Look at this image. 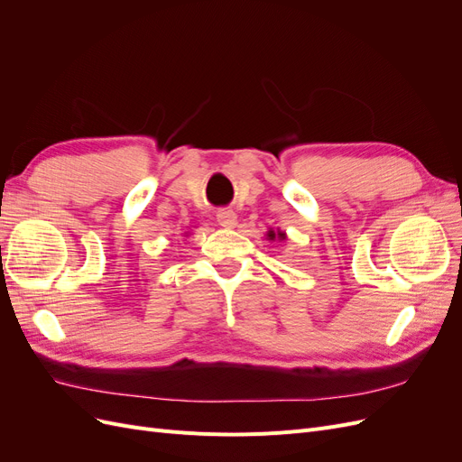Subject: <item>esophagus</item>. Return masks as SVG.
I'll return each mask as SVG.
<instances>
[{
  "instance_id": "1",
  "label": "esophagus",
  "mask_w": 462,
  "mask_h": 462,
  "mask_svg": "<svg viewBox=\"0 0 462 462\" xmlns=\"http://www.w3.org/2000/svg\"><path fill=\"white\" fill-rule=\"evenodd\" d=\"M217 221L223 227H235L236 226V214L229 208H223L217 212Z\"/></svg>"
}]
</instances>
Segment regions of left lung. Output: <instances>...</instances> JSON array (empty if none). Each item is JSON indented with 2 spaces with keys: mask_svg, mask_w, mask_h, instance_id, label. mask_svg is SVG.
Returning a JSON list of instances; mask_svg holds the SVG:
<instances>
[{
  "mask_svg": "<svg viewBox=\"0 0 462 462\" xmlns=\"http://www.w3.org/2000/svg\"><path fill=\"white\" fill-rule=\"evenodd\" d=\"M268 236H270V239H272V241L275 239V236H279V239H285V233H282V231H277V233L270 231V233H268Z\"/></svg>",
  "mask_w": 462,
  "mask_h": 462,
  "instance_id": "1",
  "label": "left lung"
}]
</instances>
